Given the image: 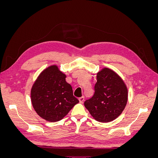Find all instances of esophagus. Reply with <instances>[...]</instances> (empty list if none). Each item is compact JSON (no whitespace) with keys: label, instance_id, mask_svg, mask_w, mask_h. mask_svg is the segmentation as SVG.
Wrapping results in <instances>:
<instances>
[{"label":"esophagus","instance_id":"obj_1","mask_svg":"<svg viewBox=\"0 0 158 158\" xmlns=\"http://www.w3.org/2000/svg\"><path fill=\"white\" fill-rule=\"evenodd\" d=\"M78 100L80 103H84V96H82L78 98Z\"/></svg>","mask_w":158,"mask_h":158}]
</instances>
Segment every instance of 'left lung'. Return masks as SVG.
<instances>
[{
  "instance_id": "1",
  "label": "left lung",
  "mask_w": 158,
  "mask_h": 158,
  "mask_svg": "<svg viewBox=\"0 0 158 158\" xmlns=\"http://www.w3.org/2000/svg\"><path fill=\"white\" fill-rule=\"evenodd\" d=\"M95 92L84 102V106L95 120L109 123L117 118L125 109L128 89L123 80L113 70L103 68L97 73Z\"/></svg>"
}]
</instances>
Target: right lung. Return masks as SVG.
<instances>
[{
    "mask_svg": "<svg viewBox=\"0 0 158 158\" xmlns=\"http://www.w3.org/2000/svg\"><path fill=\"white\" fill-rule=\"evenodd\" d=\"M56 65L43 70L33 84L31 101L39 116L49 122L63 119L79 101Z\"/></svg>",
    "mask_w": 158,
    "mask_h": 158,
    "instance_id": "1",
    "label": "right lung"
}]
</instances>
